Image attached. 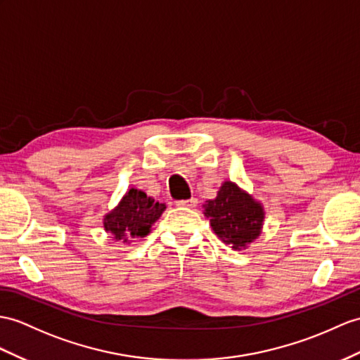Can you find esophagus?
Listing matches in <instances>:
<instances>
[{"mask_svg":"<svg viewBox=\"0 0 360 360\" xmlns=\"http://www.w3.org/2000/svg\"><path fill=\"white\" fill-rule=\"evenodd\" d=\"M197 203H198V200L192 197L189 200H180V201H177V206H180V207H195Z\"/></svg>","mask_w":360,"mask_h":360,"instance_id":"obj_1","label":"esophagus"}]
</instances>
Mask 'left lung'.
<instances>
[{"label": "left lung", "mask_w": 360, "mask_h": 360, "mask_svg": "<svg viewBox=\"0 0 360 360\" xmlns=\"http://www.w3.org/2000/svg\"><path fill=\"white\" fill-rule=\"evenodd\" d=\"M203 207L214 233L233 250L248 249L262 232L264 206L231 180L223 181L217 197Z\"/></svg>", "instance_id": "left-lung-1"}]
</instances>
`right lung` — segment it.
Wrapping results in <instances>:
<instances>
[{
	"label": "right lung",
	"mask_w": 360,
	"mask_h": 360,
	"mask_svg": "<svg viewBox=\"0 0 360 360\" xmlns=\"http://www.w3.org/2000/svg\"><path fill=\"white\" fill-rule=\"evenodd\" d=\"M165 209V203L148 197L143 191L131 188L119 205L103 215V229L111 235V240L129 244L133 238H143L150 233L151 226Z\"/></svg>",
	"instance_id": "add662e5"
}]
</instances>
